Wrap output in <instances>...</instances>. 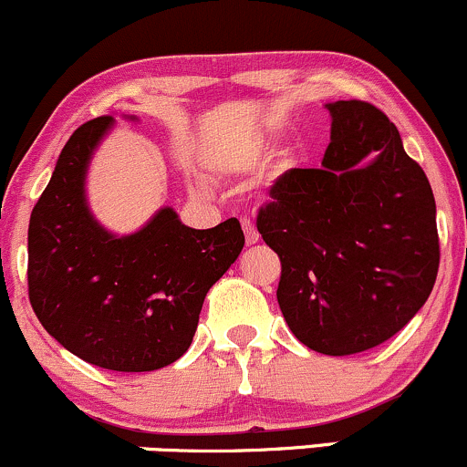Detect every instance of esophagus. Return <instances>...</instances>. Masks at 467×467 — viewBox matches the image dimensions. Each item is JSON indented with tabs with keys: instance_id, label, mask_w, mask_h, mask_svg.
<instances>
[{
	"instance_id": "esophagus-1",
	"label": "esophagus",
	"mask_w": 467,
	"mask_h": 467,
	"mask_svg": "<svg viewBox=\"0 0 467 467\" xmlns=\"http://www.w3.org/2000/svg\"><path fill=\"white\" fill-rule=\"evenodd\" d=\"M244 233H245V242H248L250 245L259 242V233H257V228H254V223L250 222V219H244Z\"/></svg>"
}]
</instances>
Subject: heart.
Wrapping results in <instances>:
<instances>
[{
    "label": "heart",
    "instance_id": "1",
    "mask_svg": "<svg viewBox=\"0 0 467 467\" xmlns=\"http://www.w3.org/2000/svg\"><path fill=\"white\" fill-rule=\"evenodd\" d=\"M265 148L268 146L261 140L244 141L239 146H233L230 150H225L217 159V163L225 175H248V172H254L259 168L261 159L265 155Z\"/></svg>",
    "mask_w": 467,
    "mask_h": 467
}]
</instances>
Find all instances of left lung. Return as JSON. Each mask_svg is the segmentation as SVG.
I'll use <instances>...</instances> for the list:
<instances>
[{"label": "left lung", "mask_w": 467, "mask_h": 467, "mask_svg": "<svg viewBox=\"0 0 467 467\" xmlns=\"http://www.w3.org/2000/svg\"><path fill=\"white\" fill-rule=\"evenodd\" d=\"M321 168L275 182L257 228L279 254L276 301L310 350L343 357L397 335L439 270L437 203L397 126L366 101H332Z\"/></svg>", "instance_id": "1"}]
</instances>
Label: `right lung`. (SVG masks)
Segmentation results:
<instances>
[{"label":"right lung","mask_w":467,"mask_h":467,"mask_svg":"<svg viewBox=\"0 0 467 467\" xmlns=\"http://www.w3.org/2000/svg\"><path fill=\"white\" fill-rule=\"evenodd\" d=\"M112 128L115 117L77 128L35 203L28 296L68 352L106 370L150 372L191 348L208 290L245 239L237 219L194 230L171 206L130 234L104 228L88 206L86 177Z\"/></svg>","instance_id":"1"}]
</instances>
